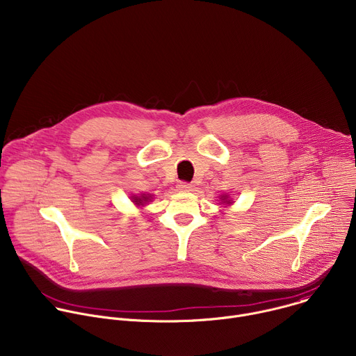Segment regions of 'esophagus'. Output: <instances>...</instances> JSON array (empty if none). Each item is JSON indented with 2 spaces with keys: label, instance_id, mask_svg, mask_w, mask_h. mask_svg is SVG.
<instances>
[{
  "label": "esophagus",
  "instance_id": "obj_1",
  "mask_svg": "<svg viewBox=\"0 0 356 356\" xmlns=\"http://www.w3.org/2000/svg\"><path fill=\"white\" fill-rule=\"evenodd\" d=\"M177 187H179L180 191H191L193 190V184L188 183V181H180L177 184Z\"/></svg>",
  "mask_w": 356,
  "mask_h": 356
}]
</instances>
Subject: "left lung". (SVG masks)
I'll use <instances>...</instances> for the list:
<instances>
[{"label":"left lung","instance_id":"8db88e82","mask_svg":"<svg viewBox=\"0 0 356 356\" xmlns=\"http://www.w3.org/2000/svg\"><path fill=\"white\" fill-rule=\"evenodd\" d=\"M225 198H227V197H225ZM225 198H222V200H225Z\"/></svg>","mask_w":356,"mask_h":356}]
</instances>
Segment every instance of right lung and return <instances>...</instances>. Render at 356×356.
<instances>
[{
    "mask_svg": "<svg viewBox=\"0 0 356 356\" xmlns=\"http://www.w3.org/2000/svg\"><path fill=\"white\" fill-rule=\"evenodd\" d=\"M147 200H149V195H145V194H142L140 197H135L134 198V201L136 202V204H145Z\"/></svg>",
    "mask_w": 356,
    "mask_h": 356,
    "instance_id": "right-lung-1",
    "label": "right lung"
}]
</instances>
